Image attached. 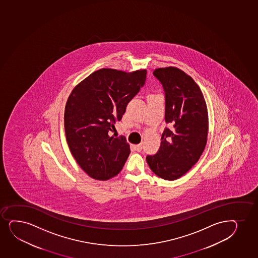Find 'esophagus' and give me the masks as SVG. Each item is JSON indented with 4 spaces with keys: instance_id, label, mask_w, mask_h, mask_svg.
<instances>
[{
    "instance_id": "obj_1",
    "label": "esophagus",
    "mask_w": 258,
    "mask_h": 258,
    "mask_svg": "<svg viewBox=\"0 0 258 258\" xmlns=\"http://www.w3.org/2000/svg\"><path fill=\"white\" fill-rule=\"evenodd\" d=\"M135 149H136L137 151L140 152V151H142L143 144H140V145H135Z\"/></svg>"
}]
</instances>
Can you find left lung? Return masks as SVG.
Here are the masks:
<instances>
[{
	"mask_svg": "<svg viewBox=\"0 0 258 258\" xmlns=\"http://www.w3.org/2000/svg\"><path fill=\"white\" fill-rule=\"evenodd\" d=\"M165 95V127L159 150L146 161L157 176L173 181L185 175L198 162L207 144L208 115L202 90L185 72L167 67L155 70Z\"/></svg>",
	"mask_w": 258,
	"mask_h": 258,
	"instance_id": "left-lung-1",
	"label": "left lung"
}]
</instances>
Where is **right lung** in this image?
Here are the masks:
<instances>
[{
    "instance_id": "right-lung-1",
    "label": "right lung",
    "mask_w": 258,
    "mask_h": 258,
    "mask_svg": "<svg viewBox=\"0 0 258 258\" xmlns=\"http://www.w3.org/2000/svg\"><path fill=\"white\" fill-rule=\"evenodd\" d=\"M146 71L126 73L101 69L81 82L64 111L66 140L71 154L90 177L106 181L118 175L130 154L124 136L110 137L127 104L145 85Z\"/></svg>"
}]
</instances>
